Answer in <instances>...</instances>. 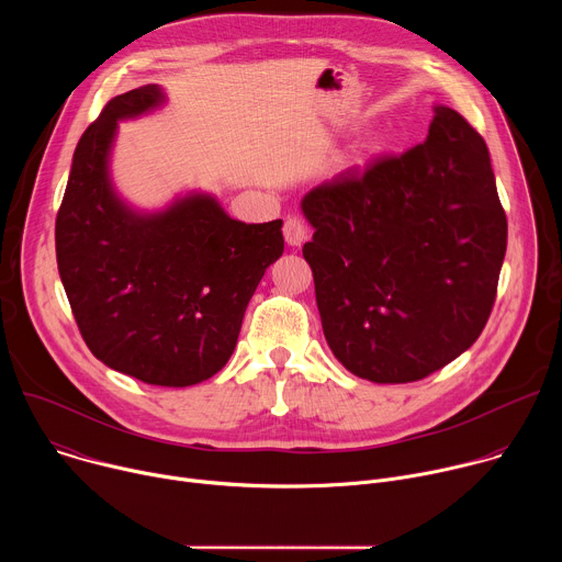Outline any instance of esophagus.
I'll use <instances>...</instances> for the list:
<instances>
[{
    "mask_svg": "<svg viewBox=\"0 0 562 562\" xmlns=\"http://www.w3.org/2000/svg\"><path fill=\"white\" fill-rule=\"evenodd\" d=\"M282 233H284V239H286V245H291V247H300L304 239H306V226H304V222L300 220V217H295V215H289L286 220H284V228H282Z\"/></svg>",
    "mask_w": 562,
    "mask_h": 562,
    "instance_id": "esophagus-1",
    "label": "esophagus"
}]
</instances>
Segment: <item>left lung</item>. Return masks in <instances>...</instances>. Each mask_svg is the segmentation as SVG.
I'll list each match as a JSON object with an SVG mask.
<instances>
[{
	"label": "left lung",
	"instance_id": "left-lung-1",
	"mask_svg": "<svg viewBox=\"0 0 562 562\" xmlns=\"http://www.w3.org/2000/svg\"><path fill=\"white\" fill-rule=\"evenodd\" d=\"M302 256L334 356L400 384L442 369L483 334L507 251L485 139L436 106L429 135L311 189Z\"/></svg>",
	"mask_w": 562,
	"mask_h": 562
}]
</instances>
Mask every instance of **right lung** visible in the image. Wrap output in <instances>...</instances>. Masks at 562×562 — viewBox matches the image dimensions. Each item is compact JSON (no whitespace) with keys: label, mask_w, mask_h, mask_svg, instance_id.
Returning <instances> with one entry per match:
<instances>
[{"label":"right lung","mask_w":562,"mask_h":562,"mask_svg":"<svg viewBox=\"0 0 562 562\" xmlns=\"http://www.w3.org/2000/svg\"><path fill=\"white\" fill-rule=\"evenodd\" d=\"M165 102L157 85L113 98L79 137L55 220L57 269L75 323L106 367L157 386H191L231 358L249 300L282 256V220L245 224L215 198L137 213L113 191L117 122Z\"/></svg>","instance_id":"right-lung-1"}]
</instances>
